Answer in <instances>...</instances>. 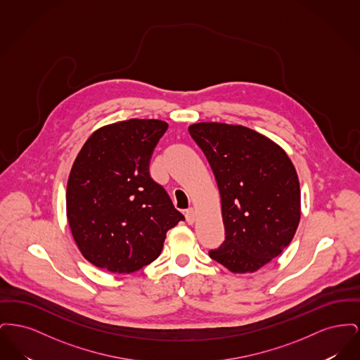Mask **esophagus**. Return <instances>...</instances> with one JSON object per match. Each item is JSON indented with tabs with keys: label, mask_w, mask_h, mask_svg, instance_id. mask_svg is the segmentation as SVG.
<instances>
[{
	"label": "esophagus",
	"mask_w": 360,
	"mask_h": 360,
	"mask_svg": "<svg viewBox=\"0 0 360 360\" xmlns=\"http://www.w3.org/2000/svg\"><path fill=\"white\" fill-rule=\"evenodd\" d=\"M186 221L188 224H193L195 221V210L193 207H190L186 210Z\"/></svg>",
	"instance_id": "obj_1"
}]
</instances>
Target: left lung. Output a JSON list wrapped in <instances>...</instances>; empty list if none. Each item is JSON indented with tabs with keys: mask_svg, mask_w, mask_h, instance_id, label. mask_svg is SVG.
Listing matches in <instances>:
<instances>
[{
	"mask_svg": "<svg viewBox=\"0 0 360 360\" xmlns=\"http://www.w3.org/2000/svg\"><path fill=\"white\" fill-rule=\"evenodd\" d=\"M190 136L205 154L221 195L225 240L209 257L232 273H254L294 238L301 191L290 158L243 125L198 122Z\"/></svg>",
	"mask_w": 360,
	"mask_h": 360,
	"instance_id": "obj_1",
	"label": "left lung"
}]
</instances>
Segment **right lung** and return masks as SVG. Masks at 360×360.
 <instances>
[{
	"label": "right lung",
	"instance_id": "right-lung-1",
	"mask_svg": "<svg viewBox=\"0 0 360 360\" xmlns=\"http://www.w3.org/2000/svg\"><path fill=\"white\" fill-rule=\"evenodd\" d=\"M169 125L120 121L86 140L70 172L66 206L72 238L91 264L129 274L160 255L166 233L185 217L150 175Z\"/></svg>",
	"mask_w": 360,
	"mask_h": 360
}]
</instances>
